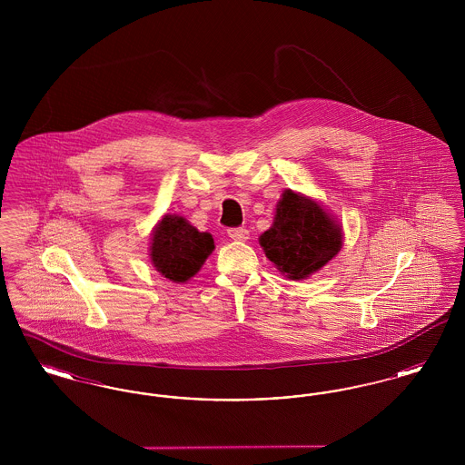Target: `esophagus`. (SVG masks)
Masks as SVG:
<instances>
[{"label":"esophagus","mask_w":465,"mask_h":465,"mask_svg":"<svg viewBox=\"0 0 465 465\" xmlns=\"http://www.w3.org/2000/svg\"><path fill=\"white\" fill-rule=\"evenodd\" d=\"M228 237L233 241H247L249 232L245 228H228Z\"/></svg>","instance_id":"1"}]
</instances>
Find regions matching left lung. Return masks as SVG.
Masks as SVG:
<instances>
[{
    "instance_id": "1",
    "label": "left lung",
    "mask_w": 465,
    "mask_h": 465,
    "mask_svg": "<svg viewBox=\"0 0 465 465\" xmlns=\"http://www.w3.org/2000/svg\"><path fill=\"white\" fill-rule=\"evenodd\" d=\"M341 226L317 202L286 190L272 228L260 243L266 258L291 281L307 279L332 260L343 243Z\"/></svg>"
}]
</instances>
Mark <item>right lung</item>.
<instances>
[{"label":"right lung","mask_w":465,"mask_h":465,"mask_svg":"<svg viewBox=\"0 0 465 465\" xmlns=\"http://www.w3.org/2000/svg\"><path fill=\"white\" fill-rule=\"evenodd\" d=\"M214 251V239L199 232L183 216L165 214L153 230L150 258L156 270L173 282H186Z\"/></svg>","instance_id":"obj_1"}]
</instances>
